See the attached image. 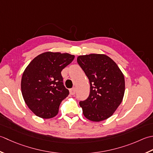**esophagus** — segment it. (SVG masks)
Returning <instances> with one entry per match:
<instances>
[{"mask_svg":"<svg viewBox=\"0 0 153 153\" xmlns=\"http://www.w3.org/2000/svg\"><path fill=\"white\" fill-rule=\"evenodd\" d=\"M69 91H70V94L71 95H74V94H75V93H76V89H75V88H71V89H70Z\"/></svg>","mask_w":153,"mask_h":153,"instance_id":"34e87169","label":"esophagus"}]
</instances>
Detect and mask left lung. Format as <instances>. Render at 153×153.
Instances as JSON below:
<instances>
[{"label":"left lung","mask_w":153,"mask_h":153,"mask_svg":"<svg viewBox=\"0 0 153 153\" xmlns=\"http://www.w3.org/2000/svg\"><path fill=\"white\" fill-rule=\"evenodd\" d=\"M77 63L90 82L88 98L80 101L84 116L92 121H101L113 115L122 102L124 76L117 64L103 54L80 55Z\"/></svg>","instance_id":"8db88e82"}]
</instances>
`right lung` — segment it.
<instances>
[{"instance_id":"1","label":"right lung","mask_w":153,"mask_h":153,"mask_svg":"<svg viewBox=\"0 0 153 153\" xmlns=\"http://www.w3.org/2000/svg\"><path fill=\"white\" fill-rule=\"evenodd\" d=\"M74 55L45 52L30 62L22 74V94L27 106L39 117L49 119L58 114L61 102L69 94L61 71Z\"/></svg>"}]
</instances>
